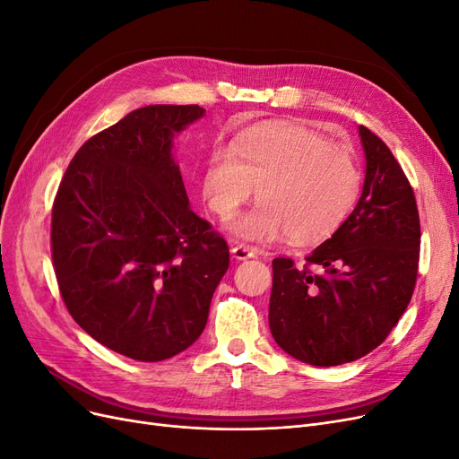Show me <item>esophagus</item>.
Segmentation results:
<instances>
[{
  "label": "esophagus",
  "mask_w": 459,
  "mask_h": 459,
  "mask_svg": "<svg viewBox=\"0 0 459 459\" xmlns=\"http://www.w3.org/2000/svg\"><path fill=\"white\" fill-rule=\"evenodd\" d=\"M230 255H232V259H236V261H246V259L255 257V249L249 247V246H234V247L230 249Z\"/></svg>",
  "instance_id": "esophagus-1"
}]
</instances>
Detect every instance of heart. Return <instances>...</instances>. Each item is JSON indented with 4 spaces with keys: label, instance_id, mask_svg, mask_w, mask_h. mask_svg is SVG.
<instances>
[{
    "label": "heart",
    "instance_id": "obj_1",
    "mask_svg": "<svg viewBox=\"0 0 459 459\" xmlns=\"http://www.w3.org/2000/svg\"><path fill=\"white\" fill-rule=\"evenodd\" d=\"M257 185L259 202L227 230L246 242L290 236L299 246L327 240L355 208L361 169L351 149L293 123H264L240 132L229 149H215L202 172V196L229 219Z\"/></svg>",
    "mask_w": 459,
    "mask_h": 459
}]
</instances>
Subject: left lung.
I'll list each match as a JSON object with an SVG mask.
<instances>
[{
    "label": "left lung",
    "mask_w": 459,
    "mask_h": 459,
    "mask_svg": "<svg viewBox=\"0 0 459 459\" xmlns=\"http://www.w3.org/2000/svg\"><path fill=\"white\" fill-rule=\"evenodd\" d=\"M365 181L358 206L307 257L273 261L268 325L291 358L334 367L380 346L406 310L420 259V217L412 186L392 151L359 126Z\"/></svg>",
    "instance_id": "left-lung-1"
}]
</instances>
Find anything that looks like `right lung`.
Here are the masks:
<instances>
[{
  "mask_svg": "<svg viewBox=\"0 0 459 459\" xmlns=\"http://www.w3.org/2000/svg\"><path fill=\"white\" fill-rule=\"evenodd\" d=\"M200 106H145L84 143L53 206V263L81 329L135 361L196 342L229 246L189 204L174 138Z\"/></svg>",
  "mask_w": 459,
  "mask_h": 459,
  "instance_id": "right-lung-1",
  "label": "right lung"
}]
</instances>
